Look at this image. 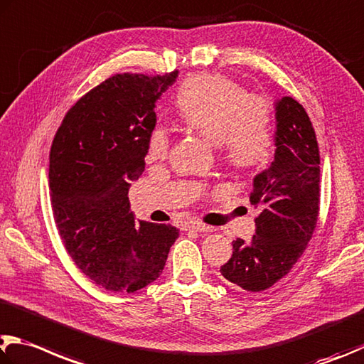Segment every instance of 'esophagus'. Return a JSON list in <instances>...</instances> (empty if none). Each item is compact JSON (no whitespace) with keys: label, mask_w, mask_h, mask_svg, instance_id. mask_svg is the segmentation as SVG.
Wrapping results in <instances>:
<instances>
[{"label":"esophagus","mask_w":364,"mask_h":364,"mask_svg":"<svg viewBox=\"0 0 364 364\" xmlns=\"http://www.w3.org/2000/svg\"><path fill=\"white\" fill-rule=\"evenodd\" d=\"M186 229L196 230V232H211L210 226H207V224H203V223H199V221L186 223Z\"/></svg>","instance_id":"esophagus-1"}]
</instances>
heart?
<instances>
[{"instance_id":"1","label":"heart","mask_w":364,"mask_h":364,"mask_svg":"<svg viewBox=\"0 0 364 364\" xmlns=\"http://www.w3.org/2000/svg\"><path fill=\"white\" fill-rule=\"evenodd\" d=\"M176 114L188 129L218 144L229 164L255 167L272 149V116L262 98L248 97L239 84L216 75L191 76L175 97ZM170 151L164 127L151 134L148 159L162 161Z\"/></svg>"}]
</instances>
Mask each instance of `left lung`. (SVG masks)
Instances as JSON below:
<instances>
[{"mask_svg":"<svg viewBox=\"0 0 364 364\" xmlns=\"http://www.w3.org/2000/svg\"><path fill=\"white\" fill-rule=\"evenodd\" d=\"M275 156L253 178L250 202L259 210L250 242H232L220 272L234 287L259 293L299 259L318 220L320 151L312 122L291 97L275 102Z\"/></svg>","mask_w":364,"mask_h":364,"instance_id":"8db88e82","label":"left lung"}]
</instances>
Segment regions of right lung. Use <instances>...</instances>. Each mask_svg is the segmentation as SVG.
I'll list each match as a JSON object with an SVG mask.
<instances>
[{
    "label": "right lung",
    "instance_id": "1",
    "mask_svg": "<svg viewBox=\"0 0 364 364\" xmlns=\"http://www.w3.org/2000/svg\"><path fill=\"white\" fill-rule=\"evenodd\" d=\"M178 71L116 75L77 100L49 156L58 234L82 274L109 291L134 293L162 274L180 230L135 220L129 189L144 170L156 103Z\"/></svg>",
    "mask_w": 364,
    "mask_h": 364
}]
</instances>
